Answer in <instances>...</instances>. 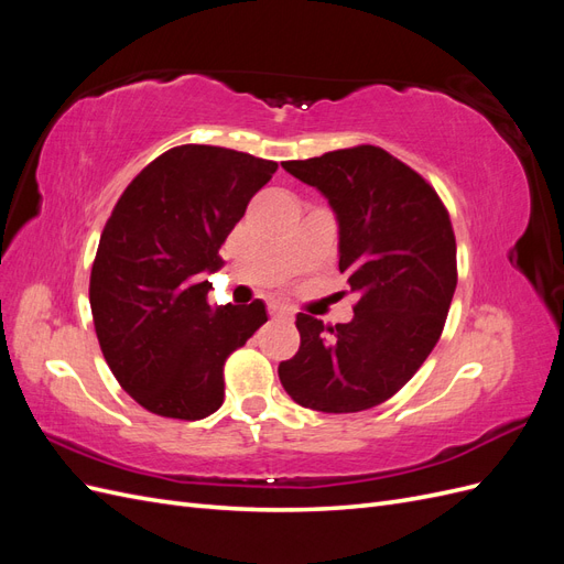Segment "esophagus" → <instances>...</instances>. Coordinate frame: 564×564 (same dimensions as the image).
I'll return each instance as SVG.
<instances>
[{
	"mask_svg": "<svg viewBox=\"0 0 564 564\" xmlns=\"http://www.w3.org/2000/svg\"><path fill=\"white\" fill-rule=\"evenodd\" d=\"M270 315L272 317H292V311L284 308V305H270Z\"/></svg>",
	"mask_w": 564,
	"mask_h": 564,
	"instance_id": "34e87169",
	"label": "esophagus"
}]
</instances>
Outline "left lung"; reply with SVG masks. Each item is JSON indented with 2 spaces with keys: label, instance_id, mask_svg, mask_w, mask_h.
<instances>
[{
  "label": "left lung",
  "instance_id": "left-lung-1",
  "mask_svg": "<svg viewBox=\"0 0 564 564\" xmlns=\"http://www.w3.org/2000/svg\"><path fill=\"white\" fill-rule=\"evenodd\" d=\"M282 166L329 199L338 270L360 299L336 327L296 315L301 348L280 362V381L315 412H365L414 377L445 327L456 289L449 214L414 169L377 145Z\"/></svg>",
  "mask_w": 564,
  "mask_h": 564
}]
</instances>
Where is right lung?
Returning a JSON list of instances; mask_svg holds the SVG:
<instances>
[{
	"label": "right lung",
	"instance_id": "1",
	"mask_svg": "<svg viewBox=\"0 0 564 564\" xmlns=\"http://www.w3.org/2000/svg\"><path fill=\"white\" fill-rule=\"evenodd\" d=\"M278 162L178 145L135 176L100 235L89 301L115 379L148 412L199 421L224 404L228 355L268 322L265 303L212 308L207 272Z\"/></svg>",
	"mask_w": 564,
	"mask_h": 564
}]
</instances>
